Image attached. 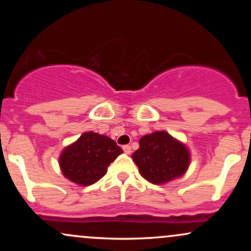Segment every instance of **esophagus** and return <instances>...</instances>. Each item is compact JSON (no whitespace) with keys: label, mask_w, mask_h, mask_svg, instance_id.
<instances>
[{"label":"esophagus","mask_w":251,"mask_h":251,"mask_svg":"<svg viewBox=\"0 0 251 251\" xmlns=\"http://www.w3.org/2000/svg\"><path fill=\"white\" fill-rule=\"evenodd\" d=\"M123 150H124V152H125V153H127V154L131 153V146H129V145H124Z\"/></svg>","instance_id":"esophagus-1"}]
</instances>
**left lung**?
Instances as JSON below:
<instances>
[{
    "label": "left lung",
    "mask_w": 251,
    "mask_h": 251,
    "mask_svg": "<svg viewBox=\"0 0 251 251\" xmlns=\"http://www.w3.org/2000/svg\"><path fill=\"white\" fill-rule=\"evenodd\" d=\"M132 158L140 175L152 184H164L180 177L190 165L188 148L165 131L144 135Z\"/></svg>",
    "instance_id": "left-lung-1"
}]
</instances>
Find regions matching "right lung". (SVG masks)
I'll list each match as a JSON object with an SVG mask.
<instances>
[{"label": "right lung", "instance_id": "obj_1", "mask_svg": "<svg viewBox=\"0 0 251 251\" xmlns=\"http://www.w3.org/2000/svg\"><path fill=\"white\" fill-rule=\"evenodd\" d=\"M123 153L122 148L106 135L85 132L62 151L60 168L67 179L79 185H92L101 179L108 165Z\"/></svg>", "mask_w": 251, "mask_h": 251}]
</instances>
